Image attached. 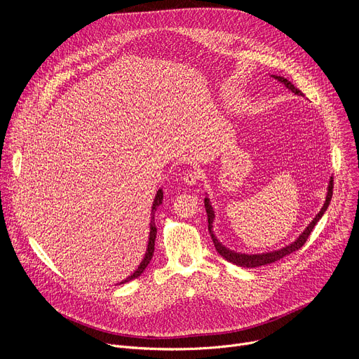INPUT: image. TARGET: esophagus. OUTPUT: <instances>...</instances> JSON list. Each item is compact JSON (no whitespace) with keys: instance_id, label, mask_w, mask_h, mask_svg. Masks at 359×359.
Wrapping results in <instances>:
<instances>
[{"instance_id":"1","label":"esophagus","mask_w":359,"mask_h":359,"mask_svg":"<svg viewBox=\"0 0 359 359\" xmlns=\"http://www.w3.org/2000/svg\"><path fill=\"white\" fill-rule=\"evenodd\" d=\"M200 173L198 172H194V170H190V172H186L184 176H183V180L186 182V184L189 186H193V184H197L198 180H200Z\"/></svg>"}]
</instances>
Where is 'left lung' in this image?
Masks as SVG:
<instances>
[{
  "label": "left lung",
  "mask_w": 359,
  "mask_h": 359,
  "mask_svg": "<svg viewBox=\"0 0 359 359\" xmlns=\"http://www.w3.org/2000/svg\"><path fill=\"white\" fill-rule=\"evenodd\" d=\"M274 78H276L277 81L283 82V83H284L290 90H292L294 93L302 95V92H301L299 89H297L288 79H285V78H283V76H276V75H274ZM332 189H334V180H332V177H331L330 184H328L327 198H325V203H324L323 209H321L320 213L316 216V219L309 224V227H306V229L301 233V236H299L292 244L285 245V247H283L281 250H277V251H273V252H263V254H240V252H234V251L226 248V247L216 238V236H215V233H213L215 212H213V208H212V204H210V200L206 197V198H204V208H206L208 220H209V233H210V236H212V240H213V243H215V247H216L217 252L222 255L223 259H226L227 262H230L231 264H236V266H240V267H247V269L267 266V264H271V263H274V262L281 260L283 257H285V255L291 254L292 251H297L298 248H301V247L305 244V241H306V238L310 237L313 229L316 227V224L318 223V220L323 217V215L325 213V210H327L328 206H330V201H331V197H332Z\"/></svg>",
  "instance_id": "obj_1"
}]
</instances>
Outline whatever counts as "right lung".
<instances>
[{"instance_id": "obj_1", "label": "right lung", "mask_w": 359, "mask_h": 359, "mask_svg": "<svg viewBox=\"0 0 359 359\" xmlns=\"http://www.w3.org/2000/svg\"><path fill=\"white\" fill-rule=\"evenodd\" d=\"M162 200H163V191H162V189H159L158 193H156L155 200H153V206H151L150 234H149V243H147V250H146L144 257H143L140 266L137 267V270H136L132 276H129L126 280H123L122 283H119V284H125V283H128V281H130V280H133V278H137V277L144 271V269L147 267V264L150 263V260H151V257H153V251H155V238H156V233H158V229H156V224H155V212H156V209L162 204Z\"/></svg>"}]
</instances>
